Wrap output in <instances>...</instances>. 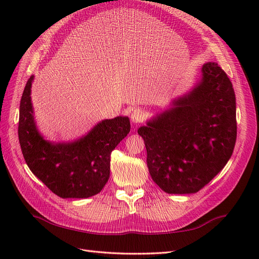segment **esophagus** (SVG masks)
Segmentation results:
<instances>
[{
	"mask_svg": "<svg viewBox=\"0 0 259 259\" xmlns=\"http://www.w3.org/2000/svg\"><path fill=\"white\" fill-rule=\"evenodd\" d=\"M144 117H145V113H144L142 109H139V108L134 109V110H133V112H132V114H131L132 123H134V124H138L140 122H143Z\"/></svg>",
	"mask_w": 259,
	"mask_h": 259,
	"instance_id": "1",
	"label": "esophagus"
}]
</instances>
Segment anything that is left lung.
I'll use <instances>...</instances> for the list:
<instances>
[{"mask_svg": "<svg viewBox=\"0 0 259 259\" xmlns=\"http://www.w3.org/2000/svg\"><path fill=\"white\" fill-rule=\"evenodd\" d=\"M236 95L216 62H205L190 91L138 128L153 182L171 194H191L231 158L237 139Z\"/></svg>", "mask_w": 259, "mask_h": 259, "instance_id": "8db88e82", "label": "left lung"}]
</instances>
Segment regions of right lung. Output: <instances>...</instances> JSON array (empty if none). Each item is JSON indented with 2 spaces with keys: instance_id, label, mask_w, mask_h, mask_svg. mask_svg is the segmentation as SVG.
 Instances as JSON below:
<instances>
[{
  "instance_id": "obj_1",
  "label": "right lung",
  "mask_w": 259,
  "mask_h": 259,
  "mask_svg": "<svg viewBox=\"0 0 259 259\" xmlns=\"http://www.w3.org/2000/svg\"><path fill=\"white\" fill-rule=\"evenodd\" d=\"M31 75L19 107L18 137L33 175L62 199H86L103 190L110 177V155L131 130L128 116L101 120L81 137L52 142L38 130L31 100Z\"/></svg>"
}]
</instances>
